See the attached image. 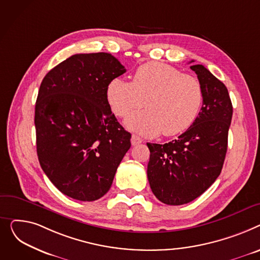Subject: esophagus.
<instances>
[{
  "label": "esophagus",
  "instance_id": "1",
  "mask_svg": "<svg viewBox=\"0 0 260 260\" xmlns=\"http://www.w3.org/2000/svg\"><path fill=\"white\" fill-rule=\"evenodd\" d=\"M142 142H143V140L141 139L140 136H137V135H135V134L132 135V137H131V144H132V146L139 145V144H141Z\"/></svg>",
  "mask_w": 260,
  "mask_h": 260
}]
</instances>
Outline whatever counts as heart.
I'll return each mask as SVG.
<instances>
[{"label": "heart", "mask_w": 260, "mask_h": 260, "mask_svg": "<svg viewBox=\"0 0 260 260\" xmlns=\"http://www.w3.org/2000/svg\"><path fill=\"white\" fill-rule=\"evenodd\" d=\"M112 112L124 117L128 129L146 136H174L194 123L203 104V87L196 78L160 62H149L133 74L132 82L112 80L107 87Z\"/></svg>", "instance_id": "heart-1"}]
</instances>
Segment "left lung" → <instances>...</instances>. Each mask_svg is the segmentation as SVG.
<instances>
[{"instance_id": "obj_1", "label": "left lung", "mask_w": 260, "mask_h": 260, "mask_svg": "<svg viewBox=\"0 0 260 260\" xmlns=\"http://www.w3.org/2000/svg\"><path fill=\"white\" fill-rule=\"evenodd\" d=\"M190 68L203 87V106L198 116L177 140L164 145L147 144L150 188L158 201L170 206L194 201L219 176L233 114L224 84L203 65Z\"/></svg>"}]
</instances>
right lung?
Listing matches in <instances>:
<instances>
[{
	"mask_svg": "<svg viewBox=\"0 0 260 260\" xmlns=\"http://www.w3.org/2000/svg\"><path fill=\"white\" fill-rule=\"evenodd\" d=\"M125 67L110 53L74 54L45 75L36 103L37 152L43 171L63 194L93 202L109 191L131 134L107 101Z\"/></svg>",
	"mask_w": 260,
	"mask_h": 260,
	"instance_id": "add662e5",
	"label": "right lung"
}]
</instances>
